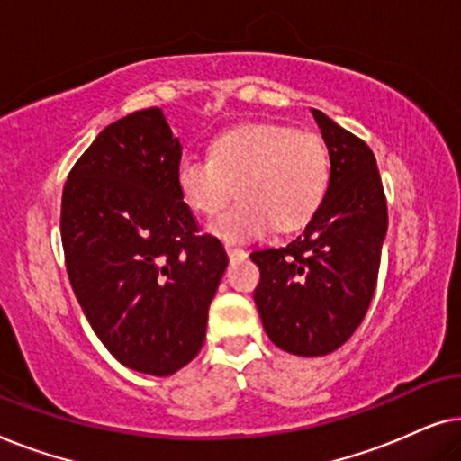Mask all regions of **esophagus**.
Returning <instances> with one entry per match:
<instances>
[{
  "label": "esophagus",
  "instance_id": "34e87169",
  "mask_svg": "<svg viewBox=\"0 0 461 461\" xmlns=\"http://www.w3.org/2000/svg\"><path fill=\"white\" fill-rule=\"evenodd\" d=\"M226 254H229L230 262L243 260V258H248V251L241 249V248H235V245H226Z\"/></svg>",
  "mask_w": 461,
  "mask_h": 461
}]
</instances>
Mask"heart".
<instances>
[{
	"label": "heart",
	"instance_id": "b5f03b06",
	"mask_svg": "<svg viewBox=\"0 0 461 461\" xmlns=\"http://www.w3.org/2000/svg\"><path fill=\"white\" fill-rule=\"evenodd\" d=\"M330 176L323 138L273 123L224 131L210 157L185 155L176 166L180 197L199 216L218 213L239 188L241 201L210 224L212 235L226 243L306 224L323 203Z\"/></svg>",
	"mask_w": 461,
	"mask_h": 461
}]
</instances>
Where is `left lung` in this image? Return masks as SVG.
I'll return each instance as SVG.
<instances>
[{"instance_id": "obj_1", "label": "left lung", "mask_w": 461, "mask_h": 461, "mask_svg": "<svg viewBox=\"0 0 461 461\" xmlns=\"http://www.w3.org/2000/svg\"><path fill=\"white\" fill-rule=\"evenodd\" d=\"M330 149L325 199L285 248L249 258L260 268L254 300L264 331L281 350L323 357L348 339L367 312L388 229L375 157L361 138L312 109Z\"/></svg>"}]
</instances>
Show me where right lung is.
<instances>
[{"instance_id":"obj_1","label":"right lung","mask_w":461,"mask_h":461,"mask_svg":"<svg viewBox=\"0 0 461 461\" xmlns=\"http://www.w3.org/2000/svg\"><path fill=\"white\" fill-rule=\"evenodd\" d=\"M182 144L163 111L100 131L62 191L68 281L92 330L125 367L172 375L199 355L229 256L180 197Z\"/></svg>"}]
</instances>
